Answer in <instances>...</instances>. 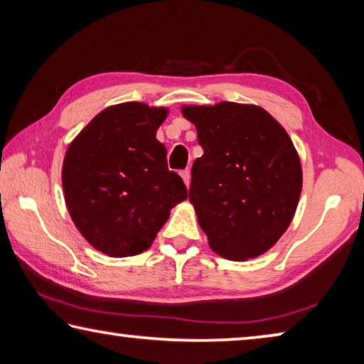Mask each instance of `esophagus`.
I'll return each mask as SVG.
<instances>
[{
	"mask_svg": "<svg viewBox=\"0 0 364 364\" xmlns=\"http://www.w3.org/2000/svg\"><path fill=\"white\" fill-rule=\"evenodd\" d=\"M180 175H181V178H183L184 184H186V186L189 188V184H191V171H189V170H183Z\"/></svg>",
	"mask_w": 364,
	"mask_h": 364,
	"instance_id": "1",
	"label": "esophagus"
}]
</instances>
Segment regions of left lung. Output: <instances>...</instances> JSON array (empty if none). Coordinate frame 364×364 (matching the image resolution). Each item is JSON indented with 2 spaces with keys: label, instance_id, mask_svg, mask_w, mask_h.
Masks as SVG:
<instances>
[{
  "label": "left lung",
  "instance_id": "1",
  "mask_svg": "<svg viewBox=\"0 0 364 364\" xmlns=\"http://www.w3.org/2000/svg\"><path fill=\"white\" fill-rule=\"evenodd\" d=\"M204 156L191 170L189 202L208 245L228 260L268 252L301 193V164L281 123L254 104L183 106Z\"/></svg>",
  "mask_w": 364,
  "mask_h": 364
}]
</instances>
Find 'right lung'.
<instances>
[{
	"label": "right lung",
	"mask_w": 364,
	"mask_h": 364,
	"mask_svg": "<svg viewBox=\"0 0 364 364\" xmlns=\"http://www.w3.org/2000/svg\"><path fill=\"white\" fill-rule=\"evenodd\" d=\"M167 107L123 102L101 110L67 147L63 188L77 230L109 257L151 247L188 189L156 138Z\"/></svg>",
	"instance_id": "add662e5"
}]
</instances>
